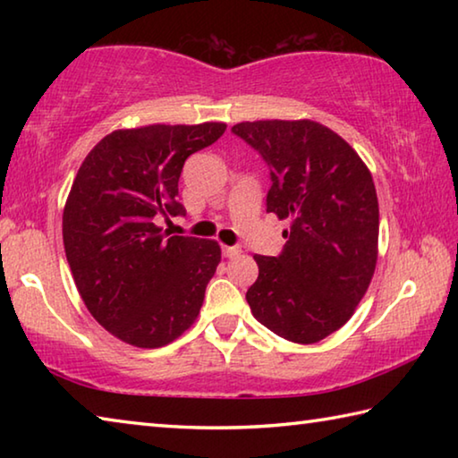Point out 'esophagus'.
<instances>
[{"mask_svg": "<svg viewBox=\"0 0 458 458\" xmlns=\"http://www.w3.org/2000/svg\"><path fill=\"white\" fill-rule=\"evenodd\" d=\"M240 252H242V250H240L238 246H222V254L226 259H234V257H238Z\"/></svg>", "mask_w": 458, "mask_h": 458, "instance_id": "esophagus-1", "label": "esophagus"}]
</instances>
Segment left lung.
<instances>
[{"label": "left lung", "instance_id": "obj_1", "mask_svg": "<svg viewBox=\"0 0 458 458\" xmlns=\"http://www.w3.org/2000/svg\"><path fill=\"white\" fill-rule=\"evenodd\" d=\"M232 133L270 169L267 212L291 220L278 257H260L252 315L293 344H317L352 319L377 260L379 208L368 165L321 123L246 121Z\"/></svg>", "mask_w": 458, "mask_h": 458}]
</instances>
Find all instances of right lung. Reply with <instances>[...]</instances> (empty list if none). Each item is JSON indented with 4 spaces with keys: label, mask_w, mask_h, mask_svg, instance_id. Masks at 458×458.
I'll use <instances>...</instances> for the list:
<instances>
[{
    "label": "right lung",
    "mask_w": 458,
    "mask_h": 458,
    "mask_svg": "<svg viewBox=\"0 0 458 458\" xmlns=\"http://www.w3.org/2000/svg\"><path fill=\"white\" fill-rule=\"evenodd\" d=\"M224 123L119 129L82 161L62 214V238L84 305L129 345L155 350L191 327L222 259L216 240L169 236L185 159Z\"/></svg>",
    "instance_id": "add662e5"
}]
</instances>
